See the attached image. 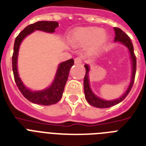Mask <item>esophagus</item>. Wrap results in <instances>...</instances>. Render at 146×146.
Masks as SVG:
<instances>
[{
  "mask_svg": "<svg viewBox=\"0 0 146 146\" xmlns=\"http://www.w3.org/2000/svg\"><path fill=\"white\" fill-rule=\"evenodd\" d=\"M82 60L83 59L82 57H76L74 60V62H75V64H81L82 62Z\"/></svg>",
  "mask_w": 146,
  "mask_h": 146,
  "instance_id": "esophagus-1",
  "label": "esophagus"
}]
</instances>
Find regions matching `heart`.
I'll return each mask as SVG.
<instances>
[{
	"label": "heart",
	"mask_w": 146,
	"mask_h": 146,
	"mask_svg": "<svg viewBox=\"0 0 146 146\" xmlns=\"http://www.w3.org/2000/svg\"><path fill=\"white\" fill-rule=\"evenodd\" d=\"M107 36L102 29L98 28H84L76 31L70 37V42L73 46L79 47L93 46V48H100L106 41Z\"/></svg>",
	"instance_id": "heart-1"
}]
</instances>
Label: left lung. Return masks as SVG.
Returning <instances> with one entry per match:
<instances>
[{"label": "left lung", "mask_w": 146, "mask_h": 146, "mask_svg": "<svg viewBox=\"0 0 146 146\" xmlns=\"http://www.w3.org/2000/svg\"><path fill=\"white\" fill-rule=\"evenodd\" d=\"M115 33V41H119V42H122L123 44L128 48L130 53L131 55V59H132V64H133V70H132V78H131V84L129 85L128 88L124 93V95L120 98L119 99L114 100H104L98 98L97 96L94 95L92 90L90 88L89 86V82H88V71H89V67L87 64L85 65V76L84 78V92H85V96L86 98V100L88 102V104H91L92 106H95L98 108H109L112 106H115L116 104H119L120 102L124 100V98H126L129 92H131V88L133 87V85L134 83L135 75H136V70H137V58L134 54V50H133V43L131 42V39L127 36V34H125L121 29L118 28H114Z\"/></svg>", "instance_id": "left-lung-1"}]
</instances>
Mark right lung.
I'll list each match as a JSON object with an SVG mask.
<instances>
[{
  "mask_svg": "<svg viewBox=\"0 0 146 146\" xmlns=\"http://www.w3.org/2000/svg\"><path fill=\"white\" fill-rule=\"evenodd\" d=\"M58 27V23L57 22H47V21H41V22H35L34 24L29 25L26 27L23 31L20 32L19 34L16 36L14 42L13 54L12 57V64H13V71L14 79L18 88L22 95L34 104L48 106L58 103L61 100L62 97L65 85L67 82L70 70L74 64L73 59H69L67 61L60 64L56 76L54 78V82L50 87L46 90L40 92H31L25 87V85L21 81L19 77L17 71V57L18 52L21 42L27 35L30 34L35 30L42 31L45 32L53 33L55 28Z\"/></svg>",
  "mask_w": 146,
  "mask_h": 146,
  "instance_id": "right-lung-1",
  "label": "right lung"
}]
</instances>
